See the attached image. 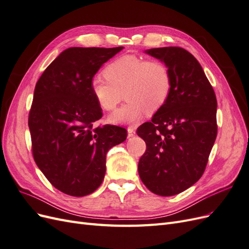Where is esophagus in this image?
<instances>
[{"instance_id":"1","label":"esophagus","mask_w":249,"mask_h":249,"mask_svg":"<svg viewBox=\"0 0 249 249\" xmlns=\"http://www.w3.org/2000/svg\"><path fill=\"white\" fill-rule=\"evenodd\" d=\"M135 134H136V131H135V129H134L133 126L127 127V136H129V137H134Z\"/></svg>"}]
</instances>
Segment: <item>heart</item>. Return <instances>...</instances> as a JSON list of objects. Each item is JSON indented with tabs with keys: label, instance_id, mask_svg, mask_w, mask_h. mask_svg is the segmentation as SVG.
Masks as SVG:
<instances>
[{
	"label": "heart",
	"instance_id": "b5f03b06",
	"mask_svg": "<svg viewBox=\"0 0 249 249\" xmlns=\"http://www.w3.org/2000/svg\"><path fill=\"white\" fill-rule=\"evenodd\" d=\"M104 76L95 77L90 90L99 106L112 111L123 100L127 101L109 116L114 124H136L146 114L164 106L171 91L168 66L159 60H147L136 55H124L113 60L104 70Z\"/></svg>",
	"mask_w": 249,
	"mask_h": 249
}]
</instances>
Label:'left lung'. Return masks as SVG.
Returning a JSON list of instances; mask_svg holds the SVG:
<instances>
[{
    "label": "left lung",
    "mask_w": 249,
    "mask_h": 249,
    "mask_svg": "<svg viewBox=\"0 0 249 249\" xmlns=\"http://www.w3.org/2000/svg\"><path fill=\"white\" fill-rule=\"evenodd\" d=\"M146 54L168 66L171 91L152 122L137 129L146 143L138 164L142 183L161 196L185 191L201 178L217 136V100L201 65L178 47Z\"/></svg>",
    "instance_id": "left-lung-1"
}]
</instances>
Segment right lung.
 <instances>
[{"label": "right lung", "instance_id": "obj_1", "mask_svg": "<svg viewBox=\"0 0 249 249\" xmlns=\"http://www.w3.org/2000/svg\"><path fill=\"white\" fill-rule=\"evenodd\" d=\"M123 49H66L36 83L29 113L34 160L49 182L71 196L101 186L108 150L126 139L124 127L93 126L103 112L90 90L101 66Z\"/></svg>", "mask_w": 249, "mask_h": 249}]
</instances>
